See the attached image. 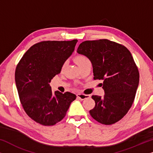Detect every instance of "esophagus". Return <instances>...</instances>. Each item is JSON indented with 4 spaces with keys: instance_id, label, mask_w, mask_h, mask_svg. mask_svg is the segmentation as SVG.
<instances>
[{
    "instance_id": "34e87169",
    "label": "esophagus",
    "mask_w": 153,
    "mask_h": 153,
    "mask_svg": "<svg viewBox=\"0 0 153 153\" xmlns=\"http://www.w3.org/2000/svg\"><path fill=\"white\" fill-rule=\"evenodd\" d=\"M76 97H77V98H78V99L83 100L87 99V98L90 97L91 96L88 95H84V94H77Z\"/></svg>"
}]
</instances>
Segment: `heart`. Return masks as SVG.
I'll use <instances>...</instances> for the list:
<instances>
[{"label": "heart", "instance_id": "1", "mask_svg": "<svg viewBox=\"0 0 153 153\" xmlns=\"http://www.w3.org/2000/svg\"><path fill=\"white\" fill-rule=\"evenodd\" d=\"M74 60L75 62H76V63L78 65V66L79 68H81V67H82L83 65H85V63H87V62H89V60L88 58L87 57H85V56L83 55H78L76 56V57L74 58ZM66 65V62H64L63 64L62 65V67H61V69L62 70H63L65 68V67Z\"/></svg>", "mask_w": 153, "mask_h": 153}]
</instances>
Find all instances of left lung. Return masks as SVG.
Listing matches in <instances>:
<instances>
[{
	"mask_svg": "<svg viewBox=\"0 0 153 153\" xmlns=\"http://www.w3.org/2000/svg\"><path fill=\"white\" fill-rule=\"evenodd\" d=\"M77 53L93 65L94 79L103 80L104 97L93 95L95 105L90 114L103 125L121 120L132 105L139 82V72L130 51L106 39L83 42Z\"/></svg>",
	"mask_w": 153,
	"mask_h": 153,
	"instance_id": "1",
	"label": "left lung"
}]
</instances>
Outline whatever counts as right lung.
I'll use <instances>...</instances> for the list:
<instances>
[{
    "mask_svg": "<svg viewBox=\"0 0 153 153\" xmlns=\"http://www.w3.org/2000/svg\"><path fill=\"white\" fill-rule=\"evenodd\" d=\"M77 39L43 41L23 56L15 71V82L23 108L31 119L45 126L60 122L76 96L52 92L49 83L72 55Z\"/></svg>",
    "mask_w": 153,
    "mask_h": 153,
    "instance_id": "1",
    "label": "right lung"
}]
</instances>
